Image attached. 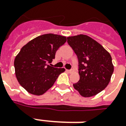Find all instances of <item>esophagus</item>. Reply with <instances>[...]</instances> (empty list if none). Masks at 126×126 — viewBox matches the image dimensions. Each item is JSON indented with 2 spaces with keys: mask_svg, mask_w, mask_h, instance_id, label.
Segmentation results:
<instances>
[{
  "mask_svg": "<svg viewBox=\"0 0 126 126\" xmlns=\"http://www.w3.org/2000/svg\"><path fill=\"white\" fill-rule=\"evenodd\" d=\"M73 71H74V70H73V69H71V70H67V72H73Z\"/></svg>",
  "mask_w": 126,
  "mask_h": 126,
  "instance_id": "esophagus-1",
  "label": "esophagus"
}]
</instances>
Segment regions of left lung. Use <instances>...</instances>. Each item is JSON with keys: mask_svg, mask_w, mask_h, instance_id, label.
<instances>
[{"mask_svg": "<svg viewBox=\"0 0 126 126\" xmlns=\"http://www.w3.org/2000/svg\"><path fill=\"white\" fill-rule=\"evenodd\" d=\"M67 39L79 60L80 79L73 84L74 89L84 97L97 94L107 87L114 72L110 54L86 35L69 36Z\"/></svg>", "mask_w": 126, "mask_h": 126, "instance_id": "obj_1", "label": "left lung"}]
</instances>
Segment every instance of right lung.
Returning a JSON list of instances; mask_svg holds the SVG:
<instances>
[{"instance_id": "obj_1", "label": "right lung", "mask_w": 126, "mask_h": 126, "mask_svg": "<svg viewBox=\"0 0 126 126\" xmlns=\"http://www.w3.org/2000/svg\"><path fill=\"white\" fill-rule=\"evenodd\" d=\"M67 41L65 36L46 34L32 39L21 48L14 60L16 79L30 94L41 95L55 83L64 68L52 67L57 49Z\"/></svg>"}]
</instances>
